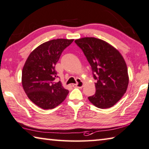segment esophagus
<instances>
[{
  "label": "esophagus",
  "instance_id": "obj_1",
  "mask_svg": "<svg viewBox=\"0 0 149 149\" xmlns=\"http://www.w3.org/2000/svg\"><path fill=\"white\" fill-rule=\"evenodd\" d=\"M77 80H78L79 81L77 82V84H73V87H78V88H81L84 86V83L81 80H80V79H77Z\"/></svg>",
  "mask_w": 149,
  "mask_h": 149
}]
</instances>
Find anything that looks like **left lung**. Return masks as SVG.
Segmentation results:
<instances>
[{
    "mask_svg": "<svg viewBox=\"0 0 149 149\" xmlns=\"http://www.w3.org/2000/svg\"><path fill=\"white\" fill-rule=\"evenodd\" d=\"M75 42L83 51L97 81L95 93L88 100L98 108L113 107L125 93L129 84L128 70L121 54L96 38H83Z\"/></svg>",
    "mask_w": 149,
    "mask_h": 149,
    "instance_id": "obj_1",
    "label": "left lung"
}]
</instances>
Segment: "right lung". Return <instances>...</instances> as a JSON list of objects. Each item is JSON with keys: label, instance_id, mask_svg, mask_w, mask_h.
Listing matches in <instances>:
<instances>
[{"label": "right lung", "instance_id": "add662e5", "mask_svg": "<svg viewBox=\"0 0 149 149\" xmlns=\"http://www.w3.org/2000/svg\"><path fill=\"white\" fill-rule=\"evenodd\" d=\"M74 40L56 39L44 42L28 56L22 72V84L28 97L43 109H51L62 103L69 91L63 88L55 65L64 49Z\"/></svg>", "mask_w": 149, "mask_h": 149}]
</instances>
